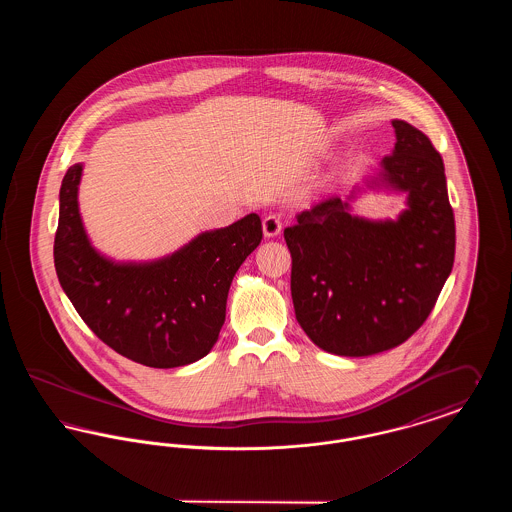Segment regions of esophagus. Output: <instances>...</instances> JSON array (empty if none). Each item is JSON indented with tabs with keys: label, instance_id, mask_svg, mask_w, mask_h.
<instances>
[{
	"label": "esophagus",
	"instance_id": "esophagus-1",
	"mask_svg": "<svg viewBox=\"0 0 512 512\" xmlns=\"http://www.w3.org/2000/svg\"><path fill=\"white\" fill-rule=\"evenodd\" d=\"M263 232L267 238H276L282 232V220L278 215H268L263 219Z\"/></svg>",
	"mask_w": 512,
	"mask_h": 512
}]
</instances>
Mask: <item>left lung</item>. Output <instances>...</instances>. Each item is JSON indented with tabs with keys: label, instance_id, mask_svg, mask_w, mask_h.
<instances>
[{
	"label": "left lung",
	"instance_id": "obj_1",
	"mask_svg": "<svg viewBox=\"0 0 512 512\" xmlns=\"http://www.w3.org/2000/svg\"><path fill=\"white\" fill-rule=\"evenodd\" d=\"M395 149L380 180L409 194L399 219L349 215L328 197L284 230L295 318L320 349L366 357L409 340L432 313L455 261V217L443 159L409 122L391 121Z\"/></svg>",
	"mask_w": 512,
	"mask_h": 512
}]
</instances>
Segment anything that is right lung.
I'll return each instance as SVG.
<instances>
[{
	"label": "right lung",
	"instance_id": "1",
	"mask_svg": "<svg viewBox=\"0 0 512 512\" xmlns=\"http://www.w3.org/2000/svg\"><path fill=\"white\" fill-rule=\"evenodd\" d=\"M82 165H73L59 192L53 261L63 292L99 340L151 368L190 365L205 357L226 317L234 274L261 244L259 215L205 232L171 257L117 265L90 245L80 213Z\"/></svg>",
	"mask_w": 512,
	"mask_h": 512
}]
</instances>
